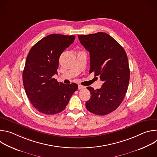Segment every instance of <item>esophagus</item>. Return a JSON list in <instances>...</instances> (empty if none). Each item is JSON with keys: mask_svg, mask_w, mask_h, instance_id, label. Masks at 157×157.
<instances>
[{"mask_svg": "<svg viewBox=\"0 0 157 157\" xmlns=\"http://www.w3.org/2000/svg\"><path fill=\"white\" fill-rule=\"evenodd\" d=\"M85 88H86V87H85L84 86H82V85H80V84L78 85V89H85Z\"/></svg>", "mask_w": 157, "mask_h": 157, "instance_id": "esophagus-1", "label": "esophagus"}]
</instances>
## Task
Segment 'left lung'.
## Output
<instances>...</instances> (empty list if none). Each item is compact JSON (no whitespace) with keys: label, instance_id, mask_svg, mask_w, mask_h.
Masks as SVG:
<instances>
[{"label":"left lung","instance_id":"left-lung-1","mask_svg":"<svg viewBox=\"0 0 157 157\" xmlns=\"http://www.w3.org/2000/svg\"><path fill=\"white\" fill-rule=\"evenodd\" d=\"M82 45L90 55V70L99 76L103 84L96 90L87 87L91 98L86 103L87 110L104 116L115 110L126 94L130 70L124 48L113 37L104 32L78 35Z\"/></svg>","mask_w":157,"mask_h":157}]
</instances>
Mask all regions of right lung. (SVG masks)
Wrapping results in <instances>:
<instances>
[{"label": "right lung", "instance_id": "add662e5", "mask_svg": "<svg viewBox=\"0 0 157 157\" xmlns=\"http://www.w3.org/2000/svg\"><path fill=\"white\" fill-rule=\"evenodd\" d=\"M75 39V35H49L34 44L27 55L24 86L30 102L41 113L53 115L64 110L78 88L76 83L65 84L53 78L61 54Z\"/></svg>", "mask_w": 157, "mask_h": 157}]
</instances>
